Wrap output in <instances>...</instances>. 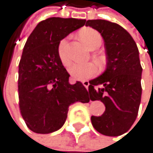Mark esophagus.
<instances>
[{
    "label": "esophagus",
    "instance_id": "1",
    "mask_svg": "<svg viewBox=\"0 0 153 153\" xmlns=\"http://www.w3.org/2000/svg\"><path fill=\"white\" fill-rule=\"evenodd\" d=\"M82 84H83V86L86 88V89L88 90V86H89V84H90L89 82H88V81H83V82H82Z\"/></svg>",
    "mask_w": 153,
    "mask_h": 153
}]
</instances>
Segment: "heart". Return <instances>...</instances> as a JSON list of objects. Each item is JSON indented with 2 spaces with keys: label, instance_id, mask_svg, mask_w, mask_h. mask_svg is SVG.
I'll use <instances>...</instances> for the list:
<instances>
[{
  "label": "heart",
  "instance_id": "b5f03b06",
  "mask_svg": "<svg viewBox=\"0 0 153 153\" xmlns=\"http://www.w3.org/2000/svg\"><path fill=\"white\" fill-rule=\"evenodd\" d=\"M81 40L85 44V46L90 48L94 49L98 48L102 43V36L96 30L93 28H85L79 33ZM68 45V39L64 38L60 40L58 46V55L59 58L65 67H68L71 64V59L66 52V48ZM71 76L78 81L87 80L96 73V67L93 63H83V64H73L69 69Z\"/></svg>",
  "mask_w": 153,
  "mask_h": 153
}]
</instances>
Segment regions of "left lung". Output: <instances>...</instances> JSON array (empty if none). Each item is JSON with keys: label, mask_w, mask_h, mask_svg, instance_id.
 Masks as SVG:
<instances>
[{"label": "left lung", "mask_w": 153, "mask_h": 153, "mask_svg": "<svg viewBox=\"0 0 153 153\" xmlns=\"http://www.w3.org/2000/svg\"><path fill=\"white\" fill-rule=\"evenodd\" d=\"M101 34L106 52V70L89 82L88 92L93 101L105 105L101 117H92L94 128L105 136L126 133L138 116L141 99V72L139 49L132 36L122 26L106 20H88Z\"/></svg>", "instance_id": "8db88e82"}]
</instances>
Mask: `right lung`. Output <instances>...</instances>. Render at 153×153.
<instances>
[{"label":"right lung","instance_id":"1","mask_svg":"<svg viewBox=\"0 0 153 153\" xmlns=\"http://www.w3.org/2000/svg\"><path fill=\"white\" fill-rule=\"evenodd\" d=\"M85 22L51 17L41 21L26 41L18 71L19 108L33 132L48 134L59 129L71 104L91 100L81 82H69L70 74L58 55L60 40Z\"/></svg>","mask_w":153,"mask_h":153}]
</instances>
